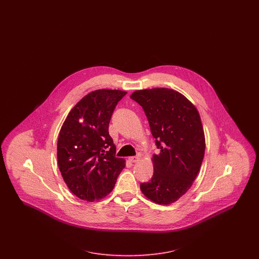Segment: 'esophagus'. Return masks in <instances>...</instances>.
Returning <instances> with one entry per match:
<instances>
[{
  "label": "esophagus",
  "instance_id": "esophagus-1",
  "mask_svg": "<svg viewBox=\"0 0 259 259\" xmlns=\"http://www.w3.org/2000/svg\"><path fill=\"white\" fill-rule=\"evenodd\" d=\"M140 155L138 154V155H135V156H131V157H129V160L130 162H132V163H136V162H138V161L140 160Z\"/></svg>",
  "mask_w": 259,
  "mask_h": 259
}]
</instances>
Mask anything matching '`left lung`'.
Returning <instances> with one entry per match:
<instances>
[{"label": "left lung", "mask_w": 259, "mask_h": 259, "mask_svg": "<svg viewBox=\"0 0 259 259\" xmlns=\"http://www.w3.org/2000/svg\"><path fill=\"white\" fill-rule=\"evenodd\" d=\"M131 99L145 111L158 154L154 172L140 185L151 201L168 205L182 197L197 177L205 153V136L196 108L168 88L135 91Z\"/></svg>", "instance_id": "8db88e82"}]
</instances>
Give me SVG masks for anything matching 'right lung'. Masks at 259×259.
Masks as SVG:
<instances>
[{
	"label": "right lung",
	"mask_w": 259,
	"mask_h": 259,
	"mask_svg": "<svg viewBox=\"0 0 259 259\" xmlns=\"http://www.w3.org/2000/svg\"><path fill=\"white\" fill-rule=\"evenodd\" d=\"M125 91L99 89L81 99L68 114L57 143L62 177L75 196L93 202L107 196L125 167L115 157L109 124Z\"/></svg>",
	"instance_id": "add662e5"
}]
</instances>
